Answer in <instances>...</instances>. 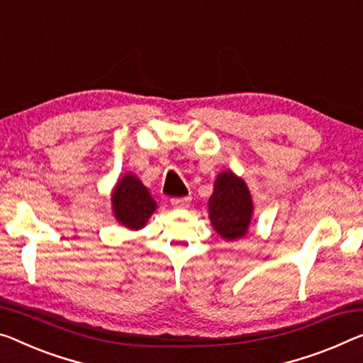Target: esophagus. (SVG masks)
I'll list each match as a JSON object with an SVG mask.
<instances>
[{
  "mask_svg": "<svg viewBox=\"0 0 363 363\" xmlns=\"http://www.w3.org/2000/svg\"><path fill=\"white\" fill-rule=\"evenodd\" d=\"M172 206L175 209H186L189 208V203H191V198H174L170 201Z\"/></svg>",
  "mask_w": 363,
  "mask_h": 363,
  "instance_id": "1",
  "label": "esophagus"
}]
</instances>
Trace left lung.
Here are the masks:
<instances>
[{
	"mask_svg": "<svg viewBox=\"0 0 363 363\" xmlns=\"http://www.w3.org/2000/svg\"><path fill=\"white\" fill-rule=\"evenodd\" d=\"M209 220L227 242L247 237L253 219V196L242 177L224 170L216 177L214 191L208 201Z\"/></svg>",
	"mask_w": 363,
	"mask_h": 363,
	"instance_id": "1",
	"label": "left lung"
}]
</instances>
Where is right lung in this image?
I'll use <instances>...</instances> for the list:
<instances>
[{
  "mask_svg": "<svg viewBox=\"0 0 363 363\" xmlns=\"http://www.w3.org/2000/svg\"><path fill=\"white\" fill-rule=\"evenodd\" d=\"M155 209L157 203L135 174L126 172L116 180L111 189V213L120 225L128 230H141Z\"/></svg>",
  "mask_w": 363,
  "mask_h": 363,
  "instance_id": "add662e5",
  "label": "right lung"
}]
</instances>
